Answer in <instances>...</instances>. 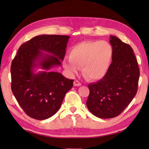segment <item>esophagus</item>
<instances>
[{"label":"esophagus","mask_w":149,"mask_h":149,"mask_svg":"<svg viewBox=\"0 0 149 149\" xmlns=\"http://www.w3.org/2000/svg\"><path fill=\"white\" fill-rule=\"evenodd\" d=\"M74 86H81V84L77 80H75L74 81Z\"/></svg>","instance_id":"esophagus-1"}]
</instances>
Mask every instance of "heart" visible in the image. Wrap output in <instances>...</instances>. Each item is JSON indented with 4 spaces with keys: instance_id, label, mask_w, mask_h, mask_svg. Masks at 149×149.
Wrapping results in <instances>:
<instances>
[{
    "instance_id": "obj_1",
    "label": "heart",
    "mask_w": 149,
    "mask_h": 149,
    "mask_svg": "<svg viewBox=\"0 0 149 149\" xmlns=\"http://www.w3.org/2000/svg\"><path fill=\"white\" fill-rule=\"evenodd\" d=\"M113 56L112 46L107 41L83 42L72 48L70 58H64L63 65L71 75L77 74L82 68L87 79L97 81L107 75Z\"/></svg>"
}]
</instances>
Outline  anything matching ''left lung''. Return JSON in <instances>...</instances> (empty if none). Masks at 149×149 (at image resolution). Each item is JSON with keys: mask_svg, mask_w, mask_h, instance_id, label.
<instances>
[{"mask_svg": "<svg viewBox=\"0 0 149 149\" xmlns=\"http://www.w3.org/2000/svg\"><path fill=\"white\" fill-rule=\"evenodd\" d=\"M114 50L112 64L105 76L89 84L86 104L100 118H112L129 105L137 91L139 69L133 50L116 36H110Z\"/></svg>", "mask_w": 149, "mask_h": 149, "instance_id": "left-lung-1", "label": "left lung"}]
</instances>
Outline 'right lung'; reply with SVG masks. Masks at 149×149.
Listing matches in <instances>:
<instances>
[{
    "mask_svg": "<svg viewBox=\"0 0 149 149\" xmlns=\"http://www.w3.org/2000/svg\"><path fill=\"white\" fill-rule=\"evenodd\" d=\"M70 38L66 35H38L22 45L12 60V93L32 118L46 120L56 114L73 87L74 79L50 71L62 65ZM37 68L44 71L37 72Z\"/></svg>",
    "mask_w": 149,
    "mask_h": 149,
    "instance_id": "obj_1",
    "label": "right lung"
}]
</instances>
